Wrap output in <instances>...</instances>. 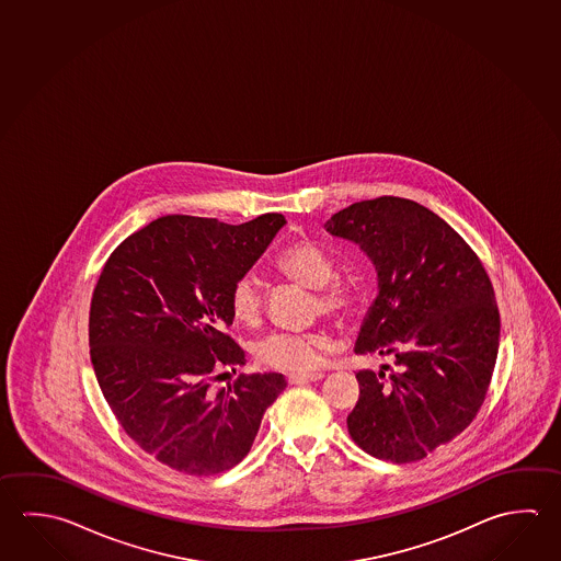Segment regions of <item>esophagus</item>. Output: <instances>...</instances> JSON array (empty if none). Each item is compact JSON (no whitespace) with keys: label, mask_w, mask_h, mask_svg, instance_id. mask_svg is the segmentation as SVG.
Masks as SVG:
<instances>
[{"label":"esophagus","mask_w":561,"mask_h":561,"mask_svg":"<svg viewBox=\"0 0 561 561\" xmlns=\"http://www.w3.org/2000/svg\"><path fill=\"white\" fill-rule=\"evenodd\" d=\"M323 373H297L289 374V383H305V382H317V380H323Z\"/></svg>","instance_id":"1"}]
</instances>
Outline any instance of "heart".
Segmentation results:
<instances>
[{
	"label": "heart",
	"instance_id": "obj_1",
	"mask_svg": "<svg viewBox=\"0 0 561 561\" xmlns=\"http://www.w3.org/2000/svg\"><path fill=\"white\" fill-rule=\"evenodd\" d=\"M276 267L284 276L317 291L314 307L336 321L351 319L363 299V287L354 277L334 276L333 257L314 242L301 240L285 248ZM230 309L238 323L254 327L264 313V295L256 276L238 277L230 289ZM329 341L319 333H272L254 348L257 363L266 368L305 373L314 368Z\"/></svg>",
	"mask_w": 561,
	"mask_h": 561
}]
</instances>
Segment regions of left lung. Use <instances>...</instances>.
I'll return each instance as SVG.
<instances>
[{
    "label": "left lung",
    "instance_id": "8db88e82",
    "mask_svg": "<svg viewBox=\"0 0 561 561\" xmlns=\"http://www.w3.org/2000/svg\"><path fill=\"white\" fill-rule=\"evenodd\" d=\"M324 230L360 248L376 270L378 295L354 353L396 358L390 374L356 373L348 433L373 457L420 461L484 402L501 339L491 279L443 218L408 198L354 203Z\"/></svg>",
    "mask_w": 561,
    "mask_h": 561
}]
</instances>
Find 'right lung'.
<instances>
[{"label":"right lung","instance_id":"1","mask_svg":"<svg viewBox=\"0 0 561 561\" xmlns=\"http://www.w3.org/2000/svg\"><path fill=\"white\" fill-rule=\"evenodd\" d=\"M285 218L244 225L171 215L119 244L90 304V358L119 425L175 471L217 474L247 457L267 408L284 392L276 373L210 386L247 363L227 334L230 289L266 252Z\"/></svg>","mask_w":561,"mask_h":561}]
</instances>
